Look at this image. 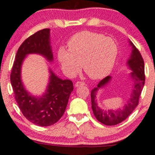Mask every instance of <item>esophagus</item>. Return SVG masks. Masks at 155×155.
Returning <instances> with one entry per match:
<instances>
[{"label":"esophagus","instance_id":"34e87169","mask_svg":"<svg viewBox=\"0 0 155 155\" xmlns=\"http://www.w3.org/2000/svg\"><path fill=\"white\" fill-rule=\"evenodd\" d=\"M84 84H85L82 82V81H77V82L75 84V87H80V86H84Z\"/></svg>","mask_w":155,"mask_h":155}]
</instances>
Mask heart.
Segmentation results:
<instances>
[{
    "instance_id": "1",
    "label": "heart",
    "mask_w": 155,
    "mask_h": 155,
    "mask_svg": "<svg viewBox=\"0 0 155 155\" xmlns=\"http://www.w3.org/2000/svg\"><path fill=\"white\" fill-rule=\"evenodd\" d=\"M68 50L61 47L58 58L64 74L74 77L83 70L92 79L107 76L114 66L118 54L116 42L112 38L92 31H84L68 42Z\"/></svg>"
}]
</instances>
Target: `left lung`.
Segmentation results:
<instances>
[{
    "label": "left lung",
    "mask_w": 155,
    "mask_h": 155,
    "mask_svg": "<svg viewBox=\"0 0 155 155\" xmlns=\"http://www.w3.org/2000/svg\"><path fill=\"white\" fill-rule=\"evenodd\" d=\"M128 42L131 46V53L126 62V65L131 70L129 76L133 80L134 85L127 103L125 104L123 107L118 108L116 110H104L98 106L97 95L100 89L104 88L110 82L112 79L110 76H108L100 81L97 86L94 87L91 92V102L93 113L97 120L107 126L117 125L128 118V115L134 111L139 104V97L144 85L145 76L143 60L141 53L134 45V44L131 41Z\"/></svg>",
    "instance_id": "obj_1"
}]
</instances>
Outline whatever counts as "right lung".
I'll return each mask as SVG.
<instances>
[{"label":"right lung","mask_w":155,"mask_h":155,"mask_svg":"<svg viewBox=\"0 0 155 155\" xmlns=\"http://www.w3.org/2000/svg\"><path fill=\"white\" fill-rule=\"evenodd\" d=\"M29 54L40 55L48 62H53L50 29L38 31L21 45L12 67L11 83L24 116L37 126H51L58 121L66 110L74 85L71 80H63L49 68V81L45 92L41 96L31 94L26 89L21 79L22 64Z\"/></svg>","instance_id":"1"}]
</instances>
